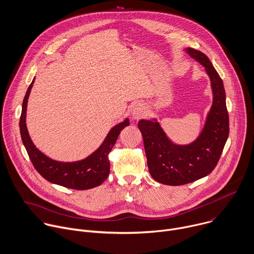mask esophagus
<instances>
[{
  "label": "esophagus",
  "instance_id": "1",
  "mask_svg": "<svg viewBox=\"0 0 254 254\" xmlns=\"http://www.w3.org/2000/svg\"><path fill=\"white\" fill-rule=\"evenodd\" d=\"M145 115V107L142 104H137L132 109V117L133 119H141Z\"/></svg>",
  "mask_w": 254,
  "mask_h": 254
}]
</instances>
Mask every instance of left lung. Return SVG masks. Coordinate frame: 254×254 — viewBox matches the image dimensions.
I'll return each mask as SVG.
<instances>
[{"mask_svg":"<svg viewBox=\"0 0 254 254\" xmlns=\"http://www.w3.org/2000/svg\"><path fill=\"white\" fill-rule=\"evenodd\" d=\"M186 52L205 68L213 93L211 109L198 138L188 145H177L166 136L156 119L138 122L149 172L165 185H183L210 174L219 161L229 134L222 79L205 54L192 48H187Z\"/></svg>","mask_w":254,"mask_h":254,"instance_id":"left-lung-1","label":"left lung"}]
</instances>
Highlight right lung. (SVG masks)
<instances>
[{"label": "right lung", "instance_id": "obj_1", "mask_svg": "<svg viewBox=\"0 0 254 254\" xmlns=\"http://www.w3.org/2000/svg\"><path fill=\"white\" fill-rule=\"evenodd\" d=\"M34 80L29 86L23 101L20 132L23 144L35 169L49 182L71 189L86 190L102 184L107 179L110 171L108 155L115 145L121 130L129 125V120L125 119L123 122L114 126L109 131L103 143L87 158L75 162H60L51 159L34 145L26 125L27 104Z\"/></svg>", "mask_w": 254, "mask_h": 254}]
</instances>
